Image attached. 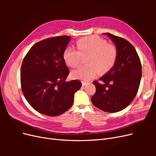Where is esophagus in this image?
Segmentation results:
<instances>
[{
	"mask_svg": "<svg viewBox=\"0 0 156 156\" xmlns=\"http://www.w3.org/2000/svg\"><path fill=\"white\" fill-rule=\"evenodd\" d=\"M88 83H87V82H84V81H82V85L83 86H86V85H87Z\"/></svg>",
	"mask_w": 156,
	"mask_h": 156,
	"instance_id": "34e87169",
	"label": "esophagus"
}]
</instances>
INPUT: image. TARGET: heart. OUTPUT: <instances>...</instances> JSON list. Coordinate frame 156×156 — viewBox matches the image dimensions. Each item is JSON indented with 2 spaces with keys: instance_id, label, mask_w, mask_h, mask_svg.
I'll return each mask as SVG.
<instances>
[{
  "instance_id": "heart-1",
  "label": "heart",
  "mask_w": 156,
  "mask_h": 156,
  "mask_svg": "<svg viewBox=\"0 0 156 156\" xmlns=\"http://www.w3.org/2000/svg\"><path fill=\"white\" fill-rule=\"evenodd\" d=\"M78 51L72 48L65 49L64 60L71 68H77L81 64L82 57L88 56L84 66L72 73L74 79L90 81L96 76L98 72H108L115 65L118 56L116 47L108 44L107 40L97 36H87L77 41Z\"/></svg>"
}]
</instances>
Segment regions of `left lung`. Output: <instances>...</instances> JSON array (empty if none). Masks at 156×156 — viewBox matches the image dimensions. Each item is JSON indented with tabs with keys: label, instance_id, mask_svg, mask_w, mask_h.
Listing matches in <instances>:
<instances>
[{
	"label": "left lung",
	"instance_id": "1",
	"mask_svg": "<svg viewBox=\"0 0 156 156\" xmlns=\"http://www.w3.org/2000/svg\"><path fill=\"white\" fill-rule=\"evenodd\" d=\"M114 42L118 51L113 67L100 78L103 84L94 81L96 91L91 98L93 105L107 112L124 109L137 94L142 77L139 56L134 47L123 38L105 33Z\"/></svg>",
	"mask_w": 156,
	"mask_h": 156
}]
</instances>
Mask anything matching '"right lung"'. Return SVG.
Instances as JSON below:
<instances>
[{
	"instance_id": "obj_1",
	"label": "right lung",
	"mask_w": 156,
	"mask_h": 156,
	"mask_svg": "<svg viewBox=\"0 0 156 156\" xmlns=\"http://www.w3.org/2000/svg\"><path fill=\"white\" fill-rule=\"evenodd\" d=\"M69 41V36H61L37 42L23 60V94L32 107L43 115L55 116L68 111L82 85L78 80L65 81L69 71L63 54Z\"/></svg>"
}]
</instances>
